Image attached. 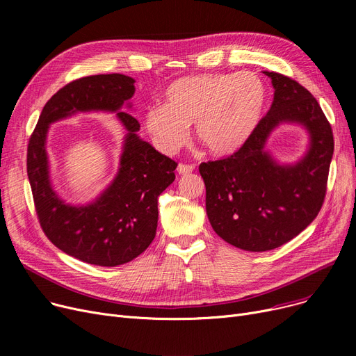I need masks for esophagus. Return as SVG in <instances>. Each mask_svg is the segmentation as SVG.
Here are the masks:
<instances>
[{
    "instance_id": "1",
    "label": "esophagus",
    "mask_w": 356,
    "mask_h": 356,
    "mask_svg": "<svg viewBox=\"0 0 356 356\" xmlns=\"http://www.w3.org/2000/svg\"><path fill=\"white\" fill-rule=\"evenodd\" d=\"M193 170H195V165H193V164H183V163H180V164L177 165V172H179V175H181V176L189 175V173H192Z\"/></svg>"
}]
</instances>
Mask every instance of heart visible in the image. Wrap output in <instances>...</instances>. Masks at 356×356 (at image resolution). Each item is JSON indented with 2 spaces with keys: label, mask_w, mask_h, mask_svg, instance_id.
<instances>
[{
  "label": "heart",
  "mask_w": 356,
  "mask_h": 356,
  "mask_svg": "<svg viewBox=\"0 0 356 356\" xmlns=\"http://www.w3.org/2000/svg\"><path fill=\"white\" fill-rule=\"evenodd\" d=\"M267 104V88L251 72L202 73L167 85L161 106L148 108L147 133L161 152L173 154L188 140L193 124L196 140L215 156H228L254 134Z\"/></svg>",
  "instance_id": "heart-1"
}]
</instances>
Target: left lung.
Here are the masks:
<instances>
[{
  "label": "left lung",
  "mask_w": 356,
  "mask_h": 356,
  "mask_svg": "<svg viewBox=\"0 0 356 356\" xmlns=\"http://www.w3.org/2000/svg\"><path fill=\"white\" fill-rule=\"evenodd\" d=\"M264 74L274 99L254 134L232 156L199 165L213 231L251 252L278 248L313 222L325 200L334 147L332 127L312 93L282 73ZM280 123L302 124L309 134L308 152L296 163H278L265 149Z\"/></svg>",
  "instance_id": "left-lung-1"
}]
</instances>
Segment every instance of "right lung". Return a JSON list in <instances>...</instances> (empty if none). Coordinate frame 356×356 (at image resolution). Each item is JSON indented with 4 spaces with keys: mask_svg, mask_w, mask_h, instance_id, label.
Listing matches in <instances>:
<instances>
[{
    "mask_svg": "<svg viewBox=\"0 0 356 356\" xmlns=\"http://www.w3.org/2000/svg\"><path fill=\"white\" fill-rule=\"evenodd\" d=\"M134 79L121 73L81 78L59 89L44 105L27 148V175L42 229L53 244L83 263L117 267L152 244L159 196L175 181L177 163L137 134L131 108ZM79 111H115L126 131L118 176L95 200L74 207L51 186L45 148L49 124Z\"/></svg>",
    "mask_w": 356,
    "mask_h": 356,
    "instance_id": "add662e5",
    "label": "right lung"
}]
</instances>
